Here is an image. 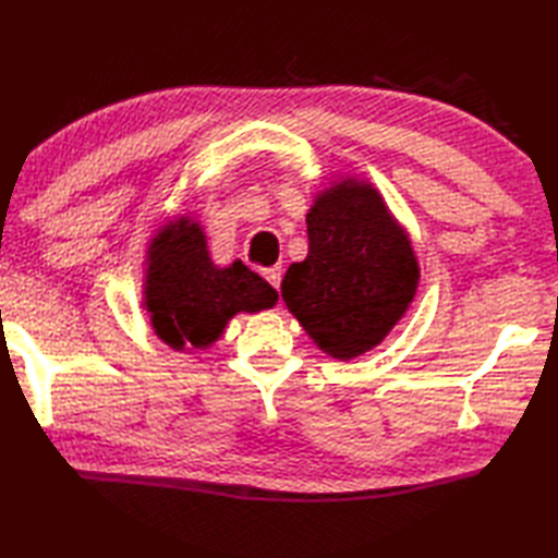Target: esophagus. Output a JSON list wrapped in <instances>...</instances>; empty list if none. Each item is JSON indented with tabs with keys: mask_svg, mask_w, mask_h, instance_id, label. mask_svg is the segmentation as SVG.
<instances>
[{
	"mask_svg": "<svg viewBox=\"0 0 558 558\" xmlns=\"http://www.w3.org/2000/svg\"><path fill=\"white\" fill-rule=\"evenodd\" d=\"M265 279L271 283V287H275V289L279 291V287H281V267H269V269H265Z\"/></svg>",
	"mask_w": 558,
	"mask_h": 558,
	"instance_id": "34e87169",
	"label": "esophagus"
}]
</instances>
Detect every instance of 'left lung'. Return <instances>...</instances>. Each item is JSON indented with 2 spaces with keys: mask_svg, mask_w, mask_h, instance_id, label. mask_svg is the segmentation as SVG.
Instances as JSON below:
<instances>
[{
  "mask_svg": "<svg viewBox=\"0 0 558 558\" xmlns=\"http://www.w3.org/2000/svg\"><path fill=\"white\" fill-rule=\"evenodd\" d=\"M305 221L307 257L289 267L281 299L322 351L351 361L381 343L408 311L417 259L369 183L331 185Z\"/></svg>",
  "mask_w": 558,
  "mask_h": 558,
  "instance_id": "8db88e82",
  "label": "left lung"
}]
</instances>
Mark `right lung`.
<instances>
[{"label": "right lung", "instance_id": "obj_1", "mask_svg": "<svg viewBox=\"0 0 558 558\" xmlns=\"http://www.w3.org/2000/svg\"><path fill=\"white\" fill-rule=\"evenodd\" d=\"M145 307L157 337L177 351L207 349L236 313H259L279 301L241 259L217 267L197 221L181 217L150 243Z\"/></svg>", "mask_w": 558, "mask_h": 558}]
</instances>
